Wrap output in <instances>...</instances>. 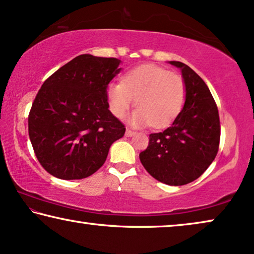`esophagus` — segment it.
I'll list each match as a JSON object with an SVG mask.
<instances>
[{"instance_id": "obj_1", "label": "esophagus", "mask_w": 254, "mask_h": 254, "mask_svg": "<svg viewBox=\"0 0 254 254\" xmlns=\"http://www.w3.org/2000/svg\"><path fill=\"white\" fill-rule=\"evenodd\" d=\"M134 133H135V132L132 131L131 128H127V130H126V135H127V137H132V135H133Z\"/></svg>"}]
</instances>
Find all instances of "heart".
Segmentation results:
<instances>
[{
  "label": "heart",
  "mask_w": 254,
  "mask_h": 254,
  "mask_svg": "<svg viewBox=\"0 0 254 254\" xmlns=\"http://www.w3.org/2000/svg\"><path fill=\"white\" fill-rule=\"evenodd\" d=\"M109 109L119 119L133 106L130 117L137 127H166L180 116L187 100V85L180 73L162 66L145 64L124 74L121 81H110L106 87Z\"/></svg>",
  "instance_id": "obj_1"
}]
</instances>
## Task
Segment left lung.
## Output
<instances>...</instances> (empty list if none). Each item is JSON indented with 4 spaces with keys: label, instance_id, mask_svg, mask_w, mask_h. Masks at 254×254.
Returning <instances> with one entry per match:
<instances>
[{
    "label": "left lung",
    "instance_id": "8db88e82",
    "mask_svg": "<svg viewBox=\"0 0 254 254\" xmlns=\"http://www.w3.org/2000/svg\"><path fill=\"white\" fill-rule=\"evenodd\" d=\"M180 67L187 85V100L173 126L149 134L148 146L139 154L147 173L168 185L191 183L214 161L220 145V117L205 81L187 64Z\"/></svg>",
    "mask_w": 254,
    "mask_h": 254
}]
</instances>
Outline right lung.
<instances>
[{"label": "right lung", "instance_id": "add662e5", "mask_svg": "<svg viewBox=\"0 0 254 254\" xmlns=\"http://www.w3.org/2000/svg\"><path fill=\"white\" fill-rule=\"evenodd\" d=\"M114 57L83 54L45 80L28 114V135L44 169L81 180L105 163L126 127L108 109L106 87L120 72Z\"/></svg>", "mask_w": 254, "mask_h": 254}]
</instances>
